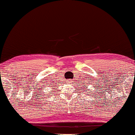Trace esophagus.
Returning <instances> with one entry per match:
<instances>
[{"mask_svg": "<svg viewBox=\"0 0 135 135\" xmlns=\"http://www.w3.org/2000/svg\"><path fill=\"white\" fill-rule=\"evenodd\" d=\"M68 83H71V81L68 80Z\"/></svg>", "mask_w": 135, "mask_h": 135, "instance_id": "1", "label": "esophagus"}]
</instances>
